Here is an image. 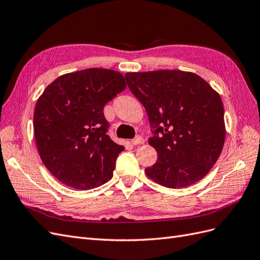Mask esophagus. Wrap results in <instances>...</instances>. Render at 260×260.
Listing matches in <instances>:
<instances>
[{"instance_id":"34e87169","label":"esophagus","mask_w":260,"mask_h":260,"mask_svg":"<svg viewBox=\"0 0 260 260\" xmlns=\"http://www.w3.org/2000/svg\"><path fill=\"white\" fill-rule=\"evenodd\" d=\"M131 144L132 145H139V144H144V139L142 137H136L133 140H131Z\"/></svg>"}]
</instances>
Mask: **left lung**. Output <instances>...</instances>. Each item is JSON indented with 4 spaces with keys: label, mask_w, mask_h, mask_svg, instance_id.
I'll return each instance as SVG.
<instances>
[{
    "label": "left lung",
    "mask_w": 260,
    "mask_h": 260,
    "mask_svg": "<svg viewBox=\"0 0 260 260\" xmlns=\"http://www.w3.org/2000/svg\"><path fill=\"white\" fill-rule=\"evenodd\" d=\"M130 91L145 107L157 160L145 169L154 182L190 186L205 177L222 152L224 109L219 93L202 77L182 70L127 73Z\"/></svg>",
    "instance_id": "8db88e82"
}]
</instances>
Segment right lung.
<instances>
[{
    "label": "right lung",
    "instance_id": "1",
    "mask_svg": "<svg viewBox=\"0 0 260 260\" xmlns=\"http://www.w3.org/2000/svg\"><path fill=\"white\" fill-rule=\"evenodd\" d=\"M125 86L120 73L89 68L59 76L38 99L37 147L44 166L61 183L85 191L112 179L124 147L107 136L103 109Z\"/></svg>",
    "mask_w": 260,
    "mask_h": 260
}]
</instances>
